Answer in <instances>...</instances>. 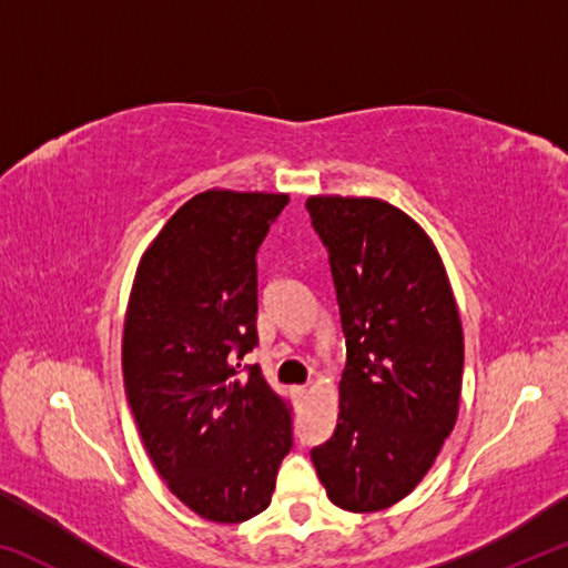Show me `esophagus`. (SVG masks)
<instances>
[{"label":"esophagus","instance_id":"1","mask_svg":"<svg viewBox=\"0 0 568 568\" xmlns=\"http://www.w3.org/2000/svg\"><path fill=\"white\" fill-rule=\"evenodd\" d=\"M307 396V386H293V398H305Z\"/></svg>","mask_w":568,"mask_h":568}]
</instances>
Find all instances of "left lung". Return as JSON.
<instances>
[{
  "mask_svg": "<svg viewBox=\"0 0 568 568\" xmlns=\"http://www.w3.org/2000/svg\"><path fill=\"white\" fill-rule=\"evenodd\" d=\"M305 207L328 247L348 348L338 426L311 458L335 506L381 511L420 484L456 426L464 328L416 220L376 197L313 195Z\"/></svg>",
  "mask_w": 568,
  "mask_h": 568,
  "instance_id": "1",
  "label": "left lung"
}]
</instances>
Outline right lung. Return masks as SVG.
Listing matches in <instances>:
<instances>
[{
	"label": "right lung",
	"mask_w": 568,
	"mask_h": 568,
	"mask_svg": "<svg viewBox=\"0 0 568 568\" xmlns=\"http://www.w3.org/2000/svg\"><path fill=\"white\" fill-rule=\"evenodd\" d=\"M285 192L205 190L172 215L134 273L122 376L142 444L182 504L215 524L271 506L293 446L291 408L257 365V247Z\"/></svg>",
	"instance_id": "add662e5"
}]
</instances>
